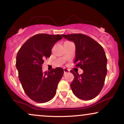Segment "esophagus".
<instances>
[{
    "label": "esophagus",
    "instance_id": "34e87169",
    "mask_svg": "<svg viewBox=\"0 0 124 124\" xmlns=\"http://www.w3.org/2000/svg\"><path fill=\"white\" fill-rule=\"evenodd\" d=\"M63 70H64V73H65V74L68 73H69V70H68V69H66V68H64Z\"/></svg>",
    "mask_w": 124,
    "mask_h": 124
}]
</instances>
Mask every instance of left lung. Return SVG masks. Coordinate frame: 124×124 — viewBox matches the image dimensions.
I'll list each match as a JSON object with an SVG mask.
<instances>
[{
	"instance_id": "8db88e82",
	"label": "left lung",
	"mask_w": 124,
	"mask_h": 124,
	"mask_svg": "<svg viewBox=\"0 0 124 124\" xmlns=\"http://www.w3.org/2000/svg\"><path fill=\"white\" fill-rule=\"evenodd\" d=\"M62 35L75 43L76 54L74 63L83 70L81 75L70 70L74 75L70 84L72 92L77 97L83 100L93 99L103 89L107 72V60L104 50L98 42L86 35Z\"/></svg>"
}]
</instances>
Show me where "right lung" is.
<instances>
[{
    "mask_svg": "<svg viewBox=\"0 0 124 124\" xmlns=\"http://www.w3.org/2000/svg\"><path fill=\"white\" fill-rule=\"evenodd\" d=\"M62 38L60 35H35L21 46L17 54L16 65L23 89L35 102L49 101L56 93L63 69L56 68L43 72L41 66L45 58L50 57L55 44Z\"/></svg>",
    "mask_w": 124,
    "mask_h": 124,
    "instance_id": "1",
    "label": "right lung"
}]
</instances>
